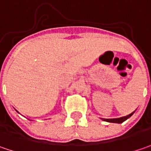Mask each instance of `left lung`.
<instances>
[{"label": "left lung", "mask_w": 151, "mask_h": 151, "mask_svg": "<svg viewBox=\"0 0 151 151\" xmlns=\"http://www.w3.org/2000/svg\"><path fill=\"white\" fill-rule=\"evenodd\" d=\"M135 112V111H134ZM134 112L131 113L130 114L127 115V116H123V117H120V118H114V119H103V118H101L102 120L104 121H107V122H111V123H118V124H120L122 122H124L125 120H127L128 118H130L133 114Z\"/></svg>", "instance_id": "8db88e82"}]
</instances>
